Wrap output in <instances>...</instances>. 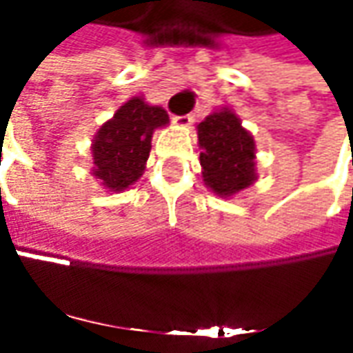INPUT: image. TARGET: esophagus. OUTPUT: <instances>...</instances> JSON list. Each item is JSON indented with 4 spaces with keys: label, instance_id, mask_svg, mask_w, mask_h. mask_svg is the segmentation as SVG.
<instances>
[{
    "label": "esophagus",
    "instance_id": "1",
    "mask_svg": "<svg viewBox=\"0 0 353 353\" xmlns=\"http://www.w3.org/2000/svg\"><path fill=\"white\" fill-rule=\"evenodd\" d=\"M172 122H174V124H179V126L186 128V126H190V124H192L194 118H192V116H190V114H186V116H174V118H172Z\"/></svg>",
    "mask_w": 353,
    "mask_h": 353
}]
</instances>
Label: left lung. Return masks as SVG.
Instances as JSON below:
<instances>
[{"mask_svg": "<svg viewBox=\"0 0 353 353\" xmlns=\"http://www.w3.org/2000/svg\"><path fill=\"white\" fill-rule=\"evenodd\" d=\"M200 165L205 186L227 198L256 181V145L229 108L215 110L198 124Z\"/></svg>", "mask_w": 353, "mask_h": 353, "instance_id": "obj_1", "label": "left lung"}]
</instances>
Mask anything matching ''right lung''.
Masks as SVG:
<instances>
[{
    "label": "right lung",
    "instance_id": "obj_1",
    "mask_svg": "<svg viewBox=\"0 0 353 353\" xmlns=\"http://www.w3.org/2000/svg\"><path fill=\"white\" fill-rule=\"evenodd\" d=\"M167 124L169 116L161 106L148 105L141 97L130 99L94 136V176L112 192L126 190L143 174L153 132Z\"/></svg>",
    "mask_w": 353,
    "mask_h": 353
}]
</instances>
